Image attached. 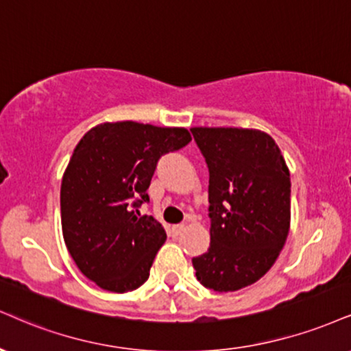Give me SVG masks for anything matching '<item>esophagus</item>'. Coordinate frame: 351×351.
Here are the masks:
<instances>
[{
	"mask_svg": "<svg viewBox=\"0 0 351 351\" xmlns=\"http://www.w3.org/2000/svg\"><path fill=\"white\" fill-rule=\"evenodd\" d=\"M184 229V223H175V226H171V234L173 237H176V235H180V232Z\"/></svg>",
	"mask_w": 351,
	"mask_h": 351,
	"instance_id": "1",
	"label": "esophagus"
}]
</instances>
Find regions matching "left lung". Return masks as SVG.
<instances>
[{"label": "left lung", "instance_id": "obj_1", "mask_svg": "<svg viewBox=\"0 0 351 351\" xmlns=\"http://www.w3.org/2000/svg\"><path fill=\"white\" fill-rule=\"evenodd\" d=\"M209 168L210 245L193 258L206 288L229 293L273 267L291 223L289 168L271 135L256 129L193 128Z\"/></svg>", "mask_w": 351, "mask_h": 351}]
</instances>
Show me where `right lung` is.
Here are the masks:
<instances>
[{"mask_svg": "<svg viewBox=\"0 0 351 351\" xmlns=\"http://www.w3.org/2000/svg\"><path fill=\"white\" fill-rule=\"evenodd\" d=\"M189 142L184 128L121 121L98 124L75 147L60 188L63 240L99 288L128 293L147 281L167 232L138 206L158 158Z\"/></svg>", "mask_w": 351, "mask_h": 351, "instance_id": "obj_1", "label": "right lung"}]
</instances>
